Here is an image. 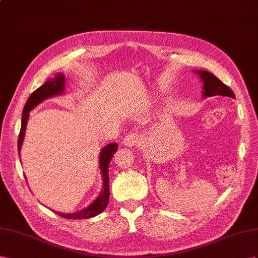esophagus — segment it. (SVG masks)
Segmentation results:
<instances>
[{
  "label": "esophagus",
  "mask_w": 258,
  "mask_h": 258,
  "mask_svg": "<svg viewBox=\"0 0 258 258\" xmlns=\"http://www.w3.org/2000/svg\"><path fill=\"white\" fill-rule=\"evenodd\" d=\"M123 143H124V145H126L128 147L138 146L142 143V137L137 133H130L128 135L125 136Z\"/></svg>",
  "instance_id": "1"
}]
</instances>
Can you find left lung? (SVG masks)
Returning <instances> with one entry per match:
<instances>
[{"instance_id": "1", "label": "left lung", "mask_w": 258, "mask_h": 258, "mask_svg": "<svg viewBox=\"0 0 258 258\" xmlns=\"http://www.w3.org/2000/svg\"><path fill=\"white\" fill-rule=\"evenodd\" d=\"M199 76H200L202 82H203V97H212V96H227L234 98V94L228 87L224 84L222 81L216 78L214 75H212L209 71L199 70L195 71Z\"/></svg>"}]
</instances>
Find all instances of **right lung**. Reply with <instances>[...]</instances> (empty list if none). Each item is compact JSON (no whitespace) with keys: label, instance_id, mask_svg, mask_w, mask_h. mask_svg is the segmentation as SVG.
<instances>
[{"label":"right lung","instance_id":"add662e5","mask_svg":"<svg viewBox=\"0 0 258 258\" xmlns=\"http://www.w3.org/2000/svg\"><path fill=\"white\" fill-rule=\"evenodd\" d=\"M63 90H64V77L62 73H59V75H57L55 78L47 80L45 83H44L42 86H40L39 88H36L30 96H29L23 111V119H21V127H20L19 136H18V153H20L21 145H23V142H24L29 112H30L34 107L41 104L43 100H45L51 96H55V95L62 94ZM116 150H117V145L113 143V144L107 145L100 151L99 167L102 175V180H104V185H102V191L97 197L96 200L82 211L70 213V214H63V213L55 212L56 214L68 219H84V218H91V217L96 216L106 210L109 202V196H110L109 165H110V161H111L113 154L115 153Z\"/></svg>","mask_w":258,"mask_h":258}]
</instances>
